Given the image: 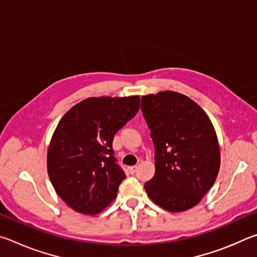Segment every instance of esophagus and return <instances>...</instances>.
<instances>
[{
	"label": "esophagus",
	"instance_id": "1",
	"mask_svg": "<svg viewBox=\"0 0 257 257\" xmlns=\"http://www.w3.org/2000/svg\"><path fill=\"white\" fill-rule=\"evenodd\" d=\"M129 171L132 172V173H135L137 171V165H134V167H130L129 168Z\"/></svg>",
	"mask_w": 257,
	"mask_h": 257
}]
</instances>
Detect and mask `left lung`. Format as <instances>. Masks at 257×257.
Instances as JSON below:
<instances>
[{
    "label": "left lung",
    "instance_id": "obj_1",
    "mask_svg": "<svg viewBox=\"0 0 257 257\" xmlns=\"http://www.w3.org/2000/svg\"><path fill=\"white\" fill-rule=\"evenodd\" d=\"M141 105L155 153L146 193L167 211L189 210L219 173L220 149L211 120L193 99L171 90L143 96Z\"/></svg>",
    "mask_w": 257,
    "mask_h": 257
}]
</instances>
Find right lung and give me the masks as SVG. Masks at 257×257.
Returning <instances> with one entry per match:
<instances>
[{"instance_id": "right-lung-1", "label": "right lung", "mask_w": 257, "mask_h": 257, "mask_svg": "<svg viewBox=\"0 0 257 257\" xmlns=\"http://www.w3.org/2000/svg\"><path fill=\"white\" fill-rule=\"evenodd\" d=\"M139 110V96L90 97L62 116L47 152L56 194L82 214L103 211L124 180L113 156V137Z\"/></svg>"}]
</instances>
